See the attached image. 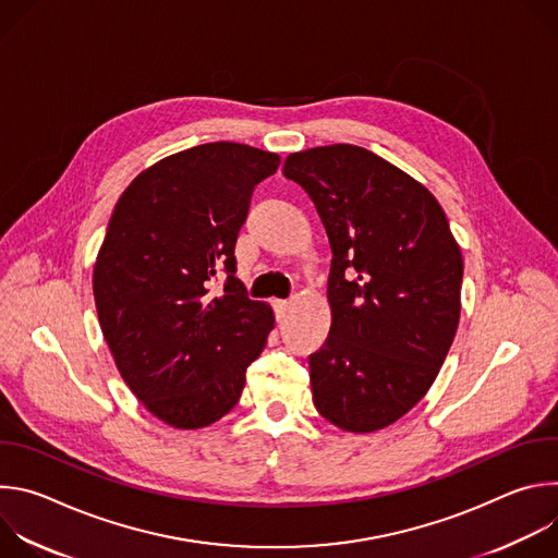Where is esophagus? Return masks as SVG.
I'll use <instances>...</instances> for the list:
<instances>
[{"mask_svg":"<svg viewBox=\"0 0 558 558\" xmlns=\"http://www.w3.org/2000/svg\"><path fill=\"white\" fill-rule=\"evenodd\" d=\"M289 308V300H274V311H276V317L278 320H282L284 313Z\"/></svg>","mask_w":558,"mask_h":558,"instance_id":"34e87169","label":"esophagus"}]
</instances>
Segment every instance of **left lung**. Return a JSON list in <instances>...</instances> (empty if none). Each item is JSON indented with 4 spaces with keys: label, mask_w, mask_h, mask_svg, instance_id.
Returning <instances> with one entry per match:
<instances>
[{
    "label": "left lung",
    "mask_w": 558,
    "mask_h": 558,
    "mask_svg": "<svg viewBox=\"0 0 558 558\" xmlns=\"http://www.w3.org/2000/svg\"><path fill=\"white\" fill-rule=\"evenodd\" d=\"M284 177L313 201L333 252L331 331L308 355L313 404L349 433L407 415L454 340L463 260L435 196L349 143L289 154Z\"/></svg>",
    "instance_id": "8db88e82"
}]
</instances>
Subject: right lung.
Here are the masks:
<instances>
[{"label":"right lung","mask_w":558,"mask_h":558,"mask_svg":"<svg viewBox=\"0 0 558 558\" xmlns=\"http://www.w3.org/2000/svg\"><path fill=\"white\" fill-rule=\"evenodd\" d=\"M278 166L252 145H196L141 172L112 211L93 278L99 325L130 390L174 428L227 415L274 329L271 306L235 278L233 250Z\"/></svg>","instance_id":"obj_1"}]
</instances>
